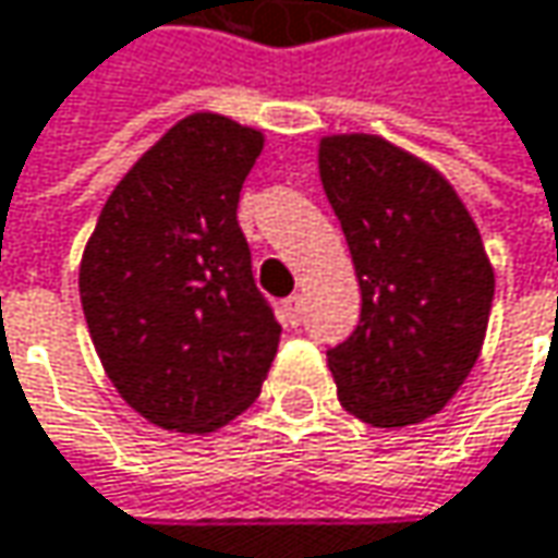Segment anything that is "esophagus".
I'll list each match as a JSON object with an SVG mask.
<instances>
[{
  "label": "esophagus",
  "mask_w": 558,
  "mask_h": 558,
  "mask_svg": "<svg viewBox=\"0 0 558 558\" xmlns=\"http://www.w3.org/2000/svg\"><path fill=\"white\" fill-rule=\"evenodd\" d=\"M301 311H304V299H301V295H289V299H286V314H289L292 324H299Z\"/></svg>",
  "instance_id": "1"
}]
</instances>
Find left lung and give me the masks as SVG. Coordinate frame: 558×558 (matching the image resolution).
I'll list each match as a JSON object with an SVG mask.
<instances>
[{
  "label": "left lung",
  "instance_id": "8db88e82",
  "mask_svg": "<svg viewBox=\"0 0 558 558\" xmlns=\"http://www.w3.org/2000/svg\"><path fill=\"white\" fill-rule=\"evenodd\" d=\"M355 263L359 327L327 352L339 403L375 428L445 410L480 359L496 276L454 186L380 136L320 140Z\"/></svg>",
  "mask_w": 558,
  "mask_h": 558
}]
</instances>
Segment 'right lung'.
Here are the masks:
<instances>
[{"instance_id": "obj_1", "label": "right lung", "mask_w": 558, "mask_h": 558, "mask_svg": "<svg viewBox=\"0 0 558 558\" xmlns=\"http://www.w3.org/2000/svg\"><path fill=\"white\" fill-rule=\"evenodd\" d=\"M263 133L193 113L117 183L88 238L78 292L100 365L148 422L203 435L259 397L279 320L238 225Z\"/></svg>"}]
</instances>
